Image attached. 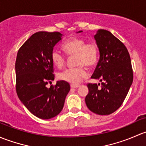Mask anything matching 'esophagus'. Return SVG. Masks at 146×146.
Returning a JSON list of instances; mask_svg holds the SVG:
<instances>
[{"label":"esophagus","mask_w":146,"mask_h":146,"mask_svg":"<svg viewBox=\"0 0 146 146\" xmlns=\"http://www.w3.org/2000/svg\"><path fill=\"white\" fill-rule=\"evenodd\" d=\"M70 86H71V88H78V87L80 86V85L79 84H71Z\"/></svg>","instance_id":"1"}]
</instances>
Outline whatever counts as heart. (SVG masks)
I'll list each match as a JSON object with an SVG mask.
<instances>
[{"label":"heart","mask_w":146,"mask_h":146,"mask_svg":"<svg viewBox=\"0 0 146 146\" xmlns=\"http://www.w3.org/2000/svg\"><path fill=\"white\" fill-rule=\"evenodd\" d=\"M62 48L68 55H76L75 64L78 66L64 70L60 73L59 78L73 84L79 83L88 75L84 66L91 67L97 62L98 47L94 42L86 43L84 38L72 37L63 43ZM51 60L55 66L62 67L65 63L66 57L60 51L54 49L51 52Z\"/></svg>","instance_id":"obj_1"}]
</instances>
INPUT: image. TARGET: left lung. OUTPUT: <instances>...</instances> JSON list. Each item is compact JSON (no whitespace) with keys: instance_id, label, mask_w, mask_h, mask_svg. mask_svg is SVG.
I'll list each match as a JSON object with an SVG mask.
<instances>
[{"instance_id":"1","label":"left lung","mask_w":146,"mask_h":146,"mask_svg":"<svg viewBox=\"0 0 146 146\" xmlns=\"http://www.w3.org/2000/svg\"><path fill=\"white\" fill-rule=\"evenodd\" d=\"M94 38L100 58L91 78L103 82L100 88V84H87L89 91L85 101L91 112L108 115L115 112L124 102L133 82V70L128 50L112 33L99 29Z\"/></svg>"}]
</instances>
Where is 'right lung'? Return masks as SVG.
<instances>
[{
  "mask_svg": "<svg viewBox=\"0 0 146 146\" xmlns=\"http://www.w3.org/2000/svg\"><path fill=\"white\" fill-rule=\"evenodd\" d=\"M58 31H38L33 34L19 49L15 62L16 91L25 107L37 117L48 119L62 111L70 90L65 81L46 85L54 80L51 52L62 39Z\"/></svg>",
  "mask_w": 146,
  "mask_h": 146,
  "instance_id": "add662e5",
  "label": "right lung"
}]
</instances>
